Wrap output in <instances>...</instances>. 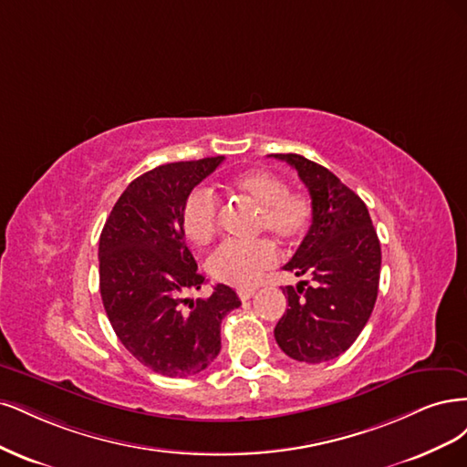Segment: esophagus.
Returning <instances> with one entry per match:
<instances>
[{
	"label": "esophagus",
	"mask_w": 467,
	"mask_h": 467,
	"mask_svg": "<svg viewBox=\"0 0 467 467\" xmlns=\"http://www.w3.org/2000/svg\"><path fill=\"white\" fill-rule=\"evenodd\" d=\"M236 293H238V298H240V300H248V298H252V295L255 293V289H252V287H248V289H238Z\"/></svg>",
	"instance_id": "34e87169"
}]
</instances>
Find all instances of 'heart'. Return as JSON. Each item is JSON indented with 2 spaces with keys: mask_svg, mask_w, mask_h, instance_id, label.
Segmentation results:
<instances>
[{
  "mask_svg": "<svg viewBox=\"0 0 467 467\" xmlns=\"http://www.w3.org/2000/svg\"><path fill=\"white\" fill-rule=\"evenodd\" d=\"M233 192L258 207L255 231L272 233L283 243H296L312 223V203L305 193L287 192V182L267 169H250L229 180ZM182 231L193 244H207L219 229V198L209 188H193L182 205ZM269 240L224 243L207 260V272L231 287L248 289L277 264Z\"/></svg>",
  "mask_w": 467,
  "mask_h": 467,
  "instance_id": "1",
  "label": "heart"
}]
</instances>
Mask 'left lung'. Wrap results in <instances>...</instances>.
<instances>
[{
	"label": "left lung",
	"instance_id": "left-lung-1",
	"mask_svg": "<svg viewBox=\"0 0 467 467\" xmlns=\"http://www.w3.org/2000/svg\"><path fill=\"white\" fill-rule=\"evenodd\" d=\"M289 162L308 188L312 224L285 264L296 287L283 289L289 308L275 326V341L300 363H326L348 351L367 326L380 281V243L365 202L318 162L303 155H274Z\"/></svg>",
	"mask_w": 467,
	"mask_h": 467
}]
</instances>
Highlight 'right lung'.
<instances>
[{"mask_svg":"<svg viewBox=\"0 0 467 467\" xmlns=\"http://www.w3.org/2000/svg\"><path fill=\"white\" fill-rule=\"evenodd\" d=\"M223 161L219 155L169 162L135 178L99 240L100 296L118 339L141 365L171 379L213 363L221 322L240 306L223 283L207 298H182L205 283L184 243L182 205Z\"/></svg>","mask_w":467,"mask_h":467,"instance_id":"obj_1","label":"right lung"}]
</instances>
